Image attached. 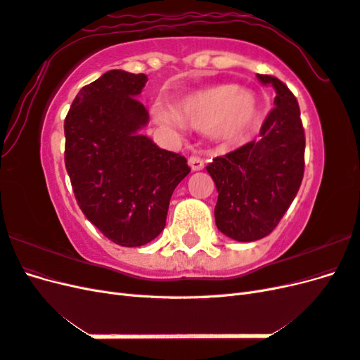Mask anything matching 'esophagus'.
I'll use <instances>...</instances> for the list:
<instances>
[{"label":"esophagus","mask_w":360,"mask_h":360,"mask_svg":"<svg viewBox=\"0 0 360 360\" xmlns=\"http://www.w3.org/2000/svg\"><path fill=\"white\" fill-rule=\"evenodd\" d=\"M188 163H189V167H191L192 171H201L204 168V160L197 158V156H191L188 159Z\"/></svg>","instance_id":"1"}]
</instances>
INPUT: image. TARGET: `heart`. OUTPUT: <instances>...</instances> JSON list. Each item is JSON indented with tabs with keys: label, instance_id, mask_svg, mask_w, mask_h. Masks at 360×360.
Instances as JSON below:
<instances>
[{
	"label": "heart",
	"instance_id": "heart-1",
	"mask_svg": "<svg viewBox=\"0 0 360 360\" xmlns=\"http://www.w3.org/2000/svg\"><path fill=\"white\" fill-rule=\"evenodd\" d=\"M153 117L160 126L183 123L202 132L210 130L224 144H238L258 126L261 108L252 93L234 84H216L181 96L174 111L156 106Z\"/></svg>",
	"mask_w": 360,
	"mask_h": 360
}]
</instances>
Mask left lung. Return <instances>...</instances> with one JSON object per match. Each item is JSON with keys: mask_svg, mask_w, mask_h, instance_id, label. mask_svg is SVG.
Wrapping results in <instances>:
<instances>
[{"mask_svg": "<svg viewBox=\"0 0 360 360\" xmlns=\"http://www.w3.org/2000/svg\"><path fill=\"white\" fill-rule=\"evenodd\" d=\"M276 93L259 139L216 158L207 167L216 189V226L237 242L269 236L297 195L304 167V132L296 97L269 75H257Z\"/></svg>", "mask_w": 360, "mask_h": 360, "instance_id": "obj_1", "label": "left lung"}]
</instances>
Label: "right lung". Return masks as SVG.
Returning <instances> with one entry per match:
<instances>
[{
    "instance_id": "1",
    "label": "right lung",
    "mask_w": 360,
    "mask_h": 360,
    "mask_svg": "<svg viewBox=\"0 0 360 360\" xmlns=\"http://www.w3.org/2000/svg\"><path fill=\"white\" fill-rule=\"evenodd\" d=\"M144 73L110 70L82 86L64 122L66 169L79 209L111 242L136 248L162 233L186 158L143 135Z\"/></svg>"
}]
</instances>
